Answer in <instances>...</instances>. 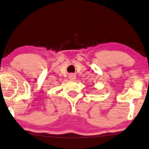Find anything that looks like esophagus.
Segmentation results:
<instances>
[{
  "label": "esophagus",
  "instance_id": "esophagus-1",
  "mask_svg": "<svg viewBox=\"0 0 149 149\" xmlns=\"http://www.w3.org/2000/svg\"><path fill=\"white\" fill-rule=\"evenodd\" d=\"M69 80H71V81L75 80L76 79V74H75V73H70V74H69Z\"/></svg>",
  "mask_w": 149,
  "mask_h": 149
}]
</instances>
